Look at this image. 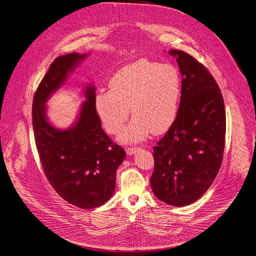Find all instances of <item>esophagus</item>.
<instances>
[{
	"mask_svg": "<svg viewBox=\"0 0 256 256\" xmlns=\"http://www.w3.org/2000/svg\"><path fill=\"white\" fill-rule=\"evenodd\" d=\"M138 150H140V148H138V147H130L126 149V153H128V155H132Z\"/></svg>",
	"mask_w": 256,
	"mask_h": 256,
	"instance_id": "1",
	"label": "esophagus"
}]
</instances>
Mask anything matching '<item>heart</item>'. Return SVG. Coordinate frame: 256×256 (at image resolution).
<instances>
[{
    "instance_id": "b5f03b06",
    "label": "heart",
    "mask_w": 256,
    "mask_h": 256,
    "mask_svg": "<svg viewBox=\"0 0 256 256\" xmlns=\"http://www.w3.org/2000/svg\"><path fill=\"white\" fill-rule=\"evenodd\" d=\"M109 90L96 96V109L105 130L118 134L132 113L122 141H142L151 132H166L174 122L182 99V78L172 64L146 59L124 66L109 80Z\"/></svg>"
}]
</instances>
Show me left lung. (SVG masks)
<instances>
[{"label":"left lung","instance_id":"obj_1","mask_svg":"<svg viewBox=\"0 0 256 256\" xmlns=\"http://www.w3.org/2000/svg\"><path fill=\"white\" fill-rule=\"evenodd\" d=\"M168 53L182 78V99L174 122L153 147L150 184L159 200L180 207L198 200L220 168L226 111L220 90L204 65L184 51Z\"/></svg>","mask_w":256,"mask_h":256}]
</instances>
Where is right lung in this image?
Listing matches in <instances>:
<instances>
[{
    "mask_svg": "<svg viewBox=\"0 0 256 256\" xmlns=\"http://www.w3.org/2000/svg\"><path fill=\"white\" fill-rule=\"evenodd\" d=\"M86 56L72 53L56 58L32 103L34 140L44 174L59 196L82 209L96 208L111 198L116 170L126 156L101 126L94 86H86V100L70 128L59 130L48 120L46 103Z\"/></svg>",
    "mask_w": 256,
    "mask_h": 256,
    "instance_id": "add662e5",
    "label": "right lung"
}]
</instances>
